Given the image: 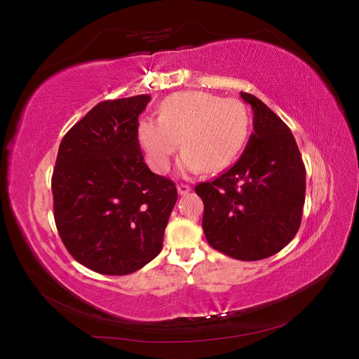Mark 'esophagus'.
Masks as SVG:
<instances>
[{"label": "esophagus", "mask_w": 359, "mask_h": 359, "mask_svg": "<svg viewBox=\"0 0 359 359\" xmlns=\"http://www.w3.org/2000/svg\"><path fill=\"white\" fill-rule=\"evenodd\" d=\"M177 190L181 196H184V194H189L191 189H190V186H187V184H180V186H177Z\"/></svg>", "instance_id": "esophagus-1"}]
</instances>
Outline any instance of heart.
<instances>
[{
  "instance_id": "b5f03b06",
  "label": "heart",
  "mask_w": 359,
  "mask_h": 359,
  "mask_svg": "<svg viewBox=\"0 0 359 359\" xmlns=\"http://www.w3.org/2000/svg\"><path fill=\"white\" fill-rule=\"evenodd\" d=\"M248 128V111L240 100L184 91L163 102L158 118L140 119L137 139L148 165L157 173L169 170L180 139L184 149L181 172L215 173L226 169L241 153Z\"/></svg>"
}]
</instances>
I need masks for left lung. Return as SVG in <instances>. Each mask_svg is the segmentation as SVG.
<instances>
[{
    "instance_id": "obj_1",
    "label": "left lung",
    "mask_w": 359,
    "mask_h": 359,
    "mask_svg": "<svg viewBox=\"0 0 359 359\" xmlns=\"http://www.w3.org/2000/svg\"><path fill=\"white\" fill-rule=\"evenodd\" d=\"M253 109V133L235 165L194 191L203 201L208 244L238 260L278 253L297 235L306 201V168L290 128L257 97L243 93Z\"/></svg>"
}]
</instances>
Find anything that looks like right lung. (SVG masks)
Segmentation results:
<instances>
[{"instance_id": "add662e5", "label": "right lung", "mask_w": 359, "mask_h": 359, "mask_svg": "<svg viewBox=\"0 0 359 359\" xmlns=\"http://www.w3.org/2000/svg\"><path fill=\"white\" fill-rule=\"evenodd\" d=\"M149 100H104L60 144L52 175L57 229L69 253L99 274H132L151 262L178 199L175 184L151 172L140 151L137 118Z\"/></svg>"}]
</instances>
